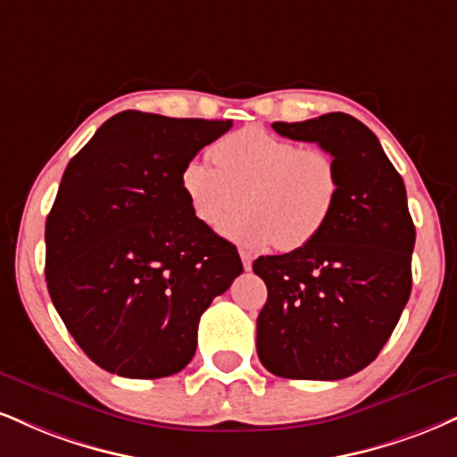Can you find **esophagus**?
I'll return each mask as SVG.
<instances>
[{"instance_id": "1", "label": "esophagus", "mask_w": 457, "mask_h": 457, "mask_svg": "<svg viewBox=\"0 0 457 457\" xmlns=\"http://www.w3.org/2000/svg\"><path fill=\"white\" fill-rule=\"evenodd\" d=\"M240 260H243V266L245 270H251L253 268V255L249 251H240Z\"/></svg>"}]
</instances>
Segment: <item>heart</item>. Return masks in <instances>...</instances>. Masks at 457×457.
<instances>
[{"mask_svg":"<svg viewBox=\"0 0 457 457\" xmlns=\"http://www.w3.org/2000/svg\"><path fill=\"white\" fill-rule=\"evenodd\" d=\"M212 166L189 162L180 187L195 219L219 228L234 243L262 249L277 245L298 251L326 228L340 197L338 163L326 148L298 146L272 131L249 125L219 138L208 151Z\"/></svg>","mask_w":457,"mask_h":457,"instance_id":"b5f03b06","label":"heart"}]
</instances>
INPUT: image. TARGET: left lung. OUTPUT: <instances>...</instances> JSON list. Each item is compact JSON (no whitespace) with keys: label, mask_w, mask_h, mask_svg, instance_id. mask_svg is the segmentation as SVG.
Wrapping results in <instances>:
<instances>
[{"label":"left lung","mask_w":457,"mask_h":457,"mask_svg":"<svg viewBox=\"0 0 457 457\" xmlns=\"http://www.w3.org/2000/svg\"><path fill=\"white\" fill-rule=\"evenodd\" d=\"M272 128L317 142L337 159L340 197L315 240L253 262L268 287L257 355L277 377L338 381L375 360L409 302L415 225L404 180L377 136L351 114Z\"/></svg>","instance_id":"1"}]
</instances>
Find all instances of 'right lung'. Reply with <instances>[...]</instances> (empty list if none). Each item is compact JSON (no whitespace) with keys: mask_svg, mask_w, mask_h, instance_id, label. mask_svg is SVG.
<instances>
[{"mask_svg":"<svg viewBox=\"0 0 457 457\" xmlns=\"http://www.w3.org/2000/svg\"><path fill=\"white\" fill-rule=\"evenodd\" d=\"M232 120L123 110L71 157L46 219V285L79 347L104 370L162 378L195 355L197 323L243 262L200 223L183 168Z\"/></svg>","mask_w":457,"mask_h":457,"instance_id":"1","label":"right lung"}]
</instances>
